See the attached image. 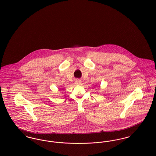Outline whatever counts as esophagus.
<instances>
[{
    "instance_id": "1",
    "label": "esophagus",
    "mask_w": 156,
    "mask_h": 156,
    "mask_svg": "<svg viewBox=\"0 0 156 156\" xmlns=\"http://www.w3.org/2000/svg\"><path fill=\"white\" fill-rule=\"evenodd\" d=\"M75 84L77 85H80L82 84V81L80 80H76L75 81Z\"/></svg>"
}]
</instances>
